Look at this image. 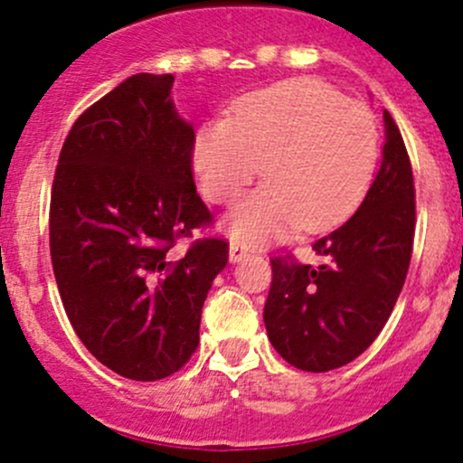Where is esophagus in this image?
<instances>
[{
	"label": "esophagus",
	"mask_w": 463,
	"mask_h": 463,
	"mask_svg": "<svg viewBox=\"0 0 463 463\" xmlns=\"http://www.w3.org/2000/svg\"><path fill=\"white\" fill-rule=\"evenodd\" d=\"M246 257H248L246 248H241L240 243H231V248H228V259H231V263H240L241 259Z\"/></svg>",
	"instance_id": "34e87169"
}]
</instances>
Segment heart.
<instances>
[{"label":"heart","instance_id":"b5f03b06","mask_svg":"<svg viewBox=\"0 0 463 463\" xmlns=\"http://www.w3.org/2000/svg\"><path fill=\"white\" fill-rule=\"evenodd\" d=\"M375 116L321 80H288L248 96L228 120H208L193 140V171L213 204L240 200L222 220L231 240L259 246L292 228L321 231L363 200L378 162Z\"/></svg>","mask_w":463,"mask_h":463}]
</instances>
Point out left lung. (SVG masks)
Instances as JSON below:
<instances>
[{"label": "left lung", "instance_id": "8db88e82", "mask_svg": "<svg viewBox=\"0 0 463 463\" xmlns=\"http://www.w3.org/2000/svg\"><path fill=\"white\" fill-rule=\"evenodd\" d=\"M383 162L358 211L312 243L321 266L272 259L268 338L289 364L332 372L358 358L389 321L409 272L415 189L398 125L384 111Z\"/></svg>", "mask_w": 463, "mask_h": 463}]
</instances>
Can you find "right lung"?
<instances>
[{"label":"right lung","instance_id":"right-lung-1","mask_svg":"<svg viewBox=\"0 0 463 463\" xmlns=\"http://www.w3.org/2000/svg\"><path fill=\"white\" fill-rule=\"evenodd\" d=\"M171 74H134L76 120L50 200V255L76 336L123 378L154 383L200 343L223 240H175L211 222L195 191V131L177 114Z\"/></svg>","mask_w":463,"mask_h":463}]
</instances>
